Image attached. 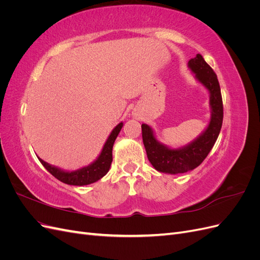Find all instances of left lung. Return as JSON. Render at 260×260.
Segmentation results:
<instances>
[{
    "mask_svg": "<svg viewBox=\"0 0 260 260\" xmlns=\"http://www.w3.org/2000/svg\"><path fill=\"white\" fill-rule=\"evenodd\" d=\"M188 67L195 74L196 79L210 93L211 119L207 129L191 144L171 149L155 139L149 125L145 123L141 125L148 160L156 170L171 175L184 174L200 166L215 145L223 120L222 96L217 75L201 54L188 60Z\"/></svg>",
    "mask_w": 260,
    "mask_h": 260,
    "instance_id": "8db88e82",
    "label": "left lung"
}]
</instances>
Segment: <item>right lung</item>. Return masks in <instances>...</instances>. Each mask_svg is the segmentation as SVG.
<instances>
[{"instance_id": "obj_1", "label": "right lung", "mask_w": 260, "mask_h": 260, "mask_svg": "<svg viewBox=\"0 0 260 260\" xmlns=\"http://www.w3.org/2000/svg\"><path fill=\"white\" fill-rule=\"evenodd\" d=\"M122 124L123 123L120 122L119 124L116 125V128L112 131L111 136L108 137L103 149H102L101 155L98 157V159L88 167H83L79 170L69 172V171H64L54 166H51V165H49L48 162H45L40 158H39V160L41 161L44 168L48 170L53 177H55L57 180L61 181V182H64L66 184L86 185V184L95 182V181L103 178L108 172L109 168H111V165L113 161L114 142L117 136L119 135V132L122 128Z\"/></svg>"}]
</instances>
